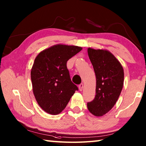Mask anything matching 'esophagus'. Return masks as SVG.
<instances>
[{"mask_svg":"<svg viewBox=\"0 0 146 146\" xmlns=\"http://www.w3.org/2000/svg\"><path fill=\"white\" fill-rule=\"evenodd\" d=\"M78 88H79L80 91H82V90L83 88V83H81V84L79 85Z\"/></svg>","mask_w":146,"mask_h":146,"instance_id":"1","label":"esophagus"}]
</instances>
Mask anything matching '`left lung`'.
I'll return each instance as SVG.
<instances>
[{"label": "left lung", "instance_id": "1", "mask_svg": "<svg viewBox=\"0 0 146 146\" xmlns=\"http://www.w3.org/2000/svg\"><path fill=\"white\" fill-rule=\"evenodd\" d=\"M88 54L96 76V95L87 107L94 115L101 117L116 104L123 88L124 73L122 64L110 51L88 48Z\"/></svg>", "mask_w": 146, "mask_h": 146}]
</instances>
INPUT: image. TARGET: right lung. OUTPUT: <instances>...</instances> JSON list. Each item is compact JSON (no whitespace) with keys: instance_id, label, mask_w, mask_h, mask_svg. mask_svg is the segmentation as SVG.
<instances>
[{"instance_id":"1","label":"right lung","mask_w":146,"mask_h":146,"mask_svg":"<svg viewBox=\"0 0 146 146\" xmlns=\"http://www.w3.org/2000/svg\"><path fill=\"white\" fill-rule=\"evenodd\" d=\"M82 48L56 44L40 52L31 71L33 91L46 113L57 115L66 107L78 88L71 82L66 63Z\"/></svg>"}]
</instances>
